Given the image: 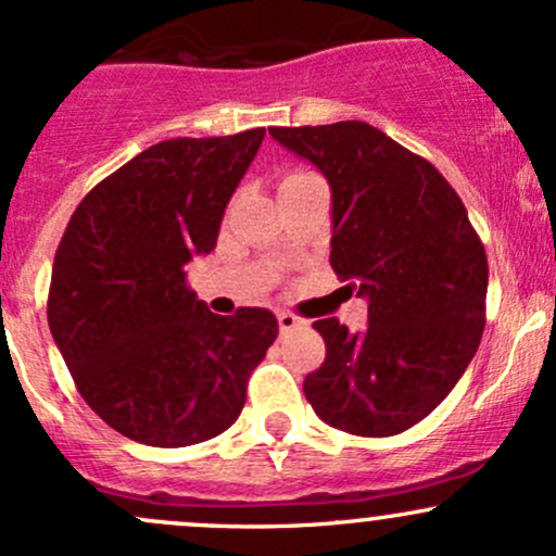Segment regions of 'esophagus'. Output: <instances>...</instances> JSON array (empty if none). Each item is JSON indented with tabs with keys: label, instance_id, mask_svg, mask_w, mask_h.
Masks as SVG:
<instances>
[{
	"label": "esophagus",
	"instance_id": "esophagus-1",
	"mask_svg": "<svg viewBox=\"0 0 556 556\" xmlns=\"http://www.w3.org/2000/svg\"><path fill=\"white\" fill-rule=\"evenodd\" d=\"M277 321H279V329H282V334H288L292 329L306 325V321L298 319V316L290 314V311H277Z\"/></svg>",
	"mask_w": 556,
	"mask_h": 556
}]
</instances>
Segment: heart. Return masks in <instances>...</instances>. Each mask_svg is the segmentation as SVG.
Listing matches in <instances>:
<instances>
[{
  "instance_id": "heart-1",
  "label": "heart",
  "mask_w": 556,
  "mask_h": 556,
  "mask_svg": "<svg viewBox=\"0 0 556 556\" xmlns=\"http://www.w3.org/2000/svg\"><path fill=\"white\" fill-rule=\"evenodd\" d=\"M298 174H303V170H292V174H288V176H298ZM288 176H285V179H288Z\"/></svg>"
}]
</instances>
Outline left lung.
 I'll list each match as a JSON object with an SVG mask.
<instances>
[{"label": "left lung", "instance_id": "obj_1", "mask_svg": "<svg viewBox=\"0 0 556 556\" xmlns=\"http://www.w3.org/2000/svg\"><path fill=\"white\" fill-rule=\"evenodd\" d=\"M332 187L329 264L369 301V327L314 321L327 356L303 393L327 425L388 438L422 422L459 382L485 327L488 258L443 174L364 121L274 126Z\"/></svg>", "mask_w": 556, "mask_h": 556}]
</instances>
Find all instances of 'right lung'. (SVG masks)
<instances>
[{
	"label": "right lung",
	"mask_w": 556,
	"mask_h": 556,
	"mask_svg": "<svg viewBox=\"0 0 556 556\" xmlns=\"http://www.w3.org/2000/svg\"><path fill=\"white\" fill-rule=\"evenodd\" d=\"M264 134L152 144L91 187L65 227L47 295L52 338L91 412L131 441L216 438L277 340L271 311L211 314L185 271L216 248Z\"/></svg>",
	"instance_id": "obj_1"
}]
</instances>
